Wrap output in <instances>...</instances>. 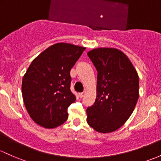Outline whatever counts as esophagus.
I'll return each mask as SVG.
<instances>
[{"label": "esophagus", "instance_id": "obj_1", "mask_svg": "<svg viewBox=\"0 0 161 161\" xmlns=\"http://www.w3.org/2000/svg\"><path fill=\"white\" fill-rule=\"evenodd\" d=\"M86 95V92H81V93H79V96H80V98H82L84 97V96Z\"/></svg>", "mask_w": 161, "mask_h": 161}]
</instances>
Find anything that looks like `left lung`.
I'll return each mask as SVG.
<instances>
[{
  "instance_id": "1",
  "label": "left lung",
  "mask_w": 161,
  "mask_h": 161,
  "mask_svg": "<svg viewBox=\"0 0 161 161\" xmlns=\"http://www.w3.org/2000/svg\"><path fill=\"white\" fill-rule=\"evenodd\" d=\"M97 70V96L86 109L87 123L99 133H111L129 119L139 98V77L130 59L116 48L87 53Z\"/></svg>"
}]
</instances>
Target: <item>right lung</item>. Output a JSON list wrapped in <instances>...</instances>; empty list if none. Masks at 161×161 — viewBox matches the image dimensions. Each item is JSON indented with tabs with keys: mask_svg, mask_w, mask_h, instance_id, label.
<instances>
[{
	"mask_svg": "<svg viewBox=\"0 0 161 161\" xmlns=\"http://www.w3.org/2000/svg\"><path fill=\"white\" fill-rule=\"evenodd\" d=\"M86 48L68 43L52 45L34 59L22 79L23 100L31 119L45 128H55L68 119L75 103L70 89V71Z\"/></svg>",
	"mask_w": 161,
	"mask_h": 161,
	"instance_id": "obj_1",
	"label": "right lung"
}]
</instances>
